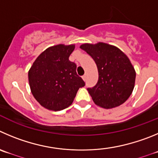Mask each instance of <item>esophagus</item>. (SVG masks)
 Returning <instances> with one entry per match:
<instances>
[{
	"instance_id": "1",
	"label": "esophagus",
	"mask_w": 158,
	"mask_h": 158,
	"mask_svg": "<svg viewBox=\"0 0 158 158\" xmlns=\"http://www.w3.org/2000/svg\"><path fill=\"white\" fill-rule=\"evenodd\" d=\"M82 79H83L84 81L86 80V75H84V76H82Z\"/></svg>"
}]
</instances>
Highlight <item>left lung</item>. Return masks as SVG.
Instances as JSON below:
<instances>
[{"mask_svg":"<svg viewBox=\"0 0 158 158\" xmlns=\"http://www.w3.org/2000/svg\"><path fill=\"white\" fill-rule=\"evenodd\" d=\"M80 48L97 64V83L87 90L97 105L109 109L126 102L135 85V72L129 59L122 51L104 43L85 44Z\"/></svg>","mask_w":158,"mask_h":158,"instance_id":"left-lung-1","label":"left lung"}]
</instances>
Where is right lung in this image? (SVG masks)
Segmentation results:
<instances>
[{"instance_id": "1", "label": "right lung", "mask_w": 158, "mask_h": 158, "mask_svg": "<svg viewBox=\"0 0 158 158\" xmlns=\"http://www.w3.org/2000/svg\"><path fill=\"white\" fill-rule=\"evenodd\" d=\"M75 45L54 46L44 51L29 71V82L35 99L45 108L61 110L72 104L85 82L69 61Z\"/></svg>"}]
</instances>
